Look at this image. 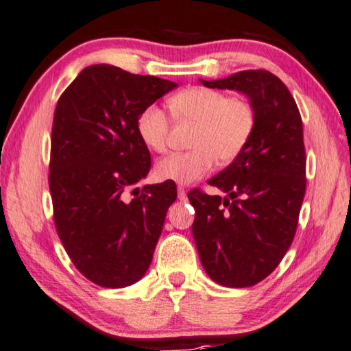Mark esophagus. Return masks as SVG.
<instances>
[{
	"mask_svg": "<svg viewBox=\"0 0 351 351\" xmlns=\"http://www.w3.org/2000/svg\"><path fill=\"white\" fill-rule=\"evenodd\" d=\"M178 198H180L181 202H186V200H187V195H186V191H184V187L178 186Z\"/></svg>",
	"mask_w": 351,
	"mask_h": 351,
	"instance_id": "esophagus-1",
	"label": "esophagus"
}]
</instances>
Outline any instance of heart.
<instances>
[{
    "label": "heart",
    "mask_w": 351,
    "mask_h": 351,
    "mask_svg": "<svg viewBox=\"0 0 351 351\" xmlns=\"http://www.w3.org/2000/svg\"><path fill=\"white\" fill-rule=\"evenodd\" d=\"M178 121L197 124L192 151L170 153L154 167L160 181L189 184L214 169L216 158L222 164L237 159L249 143L255 128V110L243 97L205 86H192L176 93L169 101ZM137 134L146 148L165 151L170 137V119L158 106H148L137 118Z\"/></svg>",
    "instance_id": "1"
}]
</instances>
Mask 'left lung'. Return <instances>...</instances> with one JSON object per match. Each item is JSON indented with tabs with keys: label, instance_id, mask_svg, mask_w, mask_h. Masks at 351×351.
<instances>
[{
	"label": "left lung",
	"instance_id": "obj_1",
	"mask_svg": "<svg viewBox=\"0 0 351 351\" xmlns=\"http://www.w3.org/2000/svg\"><path fill=\"white\" fill-rule=\"evenodd\" d=\"M206 88L245 94L255 128L241 154L208 181L227 197L189 192L195 209L192 234L214 282L230 289L268 277L295 238L306 193V149L295 99L268 71H241Z\"/></svg>",
	"mask_w": 351,
	"mask_h": 351
}]
</instances>
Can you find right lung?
Returning <instances> with one entry per match:
<instances>
[{"label": "right lung", "mask_w": 351, "mask_h": 351, "mask_svg": "<svg viewBox=\"0 0 351 351\" xmlns=\"http://www.w3.org/2000/svg\"><path fill=\"white\" fill-rule=\"evenodd\" d=\"M176 86L94 64L56 104L49 173L55 227L72 263L93 284L123 289L149 268L176 186L137 187L151 169L137 118Z\"/></svg>", "instance_id": "add662e5"}]
</instances>
